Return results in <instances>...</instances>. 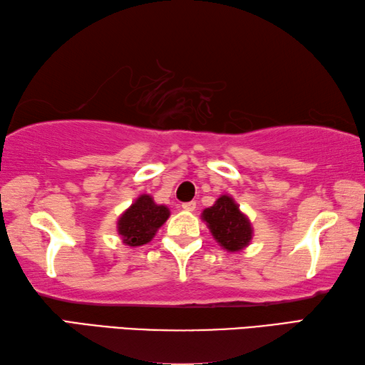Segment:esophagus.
Listing matches in <instances>:
<instances>
[{
  "mask_svg": "<svg viewBox=\"0 0 365 365\" xmlns=\"http://www.w3.org/2000/svg\"><path fill=\"white\" fill-rule=\"evenodd\" d=\"M182 209H183V210H187V212H192V210H196V202H195V201L183 202V204H182Z\"/></svg>",
  "mask_w": 365,
  "mask_h": 365,
  "instance_id": "esophagus-1",
  "label": "esophagus"
}]
</instances>
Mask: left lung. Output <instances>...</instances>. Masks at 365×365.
<instances>
[{"label":"left lung","mask_w":365,"mask_h":365,"mask_svg":"<svg viewBox=\"0 0 365 365\" xmlns=\"http://www.w3.org/2000/svg\"><path fill=\"white\" fill-rule=\"evenodd\" d=\"M201 217L209 226L213 239L227 252H240L253 239L252 223L231 196H220Z\"/></svg>","instance_id":"left-lung-1"}]
</instances>
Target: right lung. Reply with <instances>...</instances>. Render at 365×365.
<instances>
[{
  "mask_svg": "<svg viewBox=\"0 0 365 365\" xmlns=\"http://www.w3.org/2000/svg\"><path fill=\"white\" fill-rule=\"evenodd\" d=\"M170 212L158 205L150 195H140L117 221V231L128 247H140L155 237L156 231L166 223Z\"/></svg>",
  "mask_w": 365,
  "mask_h": 365,
  "instance_id": "obj_1",
  "label": "right lung"
}]
</instances>
